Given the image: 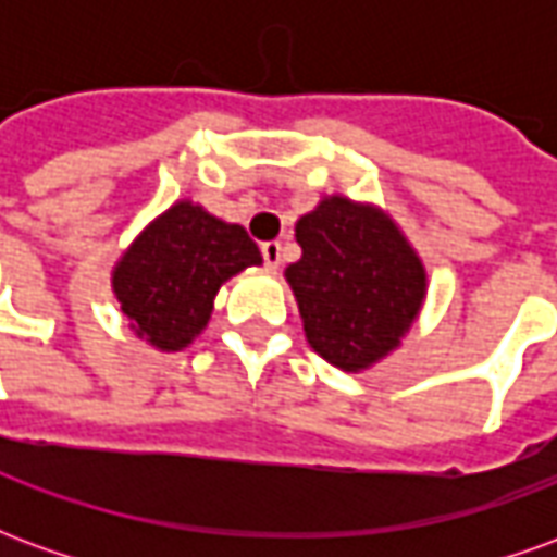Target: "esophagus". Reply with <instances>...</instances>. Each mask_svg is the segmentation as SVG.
<instances>
[{"label":"esophagus","mask_w":557,"mask_h":557,"mask_svg":"<svg viewBox=\"0 0 557 557\" xmlns=\"http://www.w3.org/2000/svg\"><path fill=\"white\" fill-rule=\"evenodd\" d=\"M262 259L271 271H277L283 265V244L280 242H265L262 244Z\"/></svg>","instance_id":"esophagus-1"}]
</instances>
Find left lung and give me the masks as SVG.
<instances>
[{"mask_svg": "<svg viewBox=\"0 0 557 557\" xmlns=\"http://www.w3.org/2000/svg\"><path fill=\"white\" fill-rule=\"evenodd\" d=\"M301 259L286 268L304 334L327 363L363 373L399 349L426 301V268L391 214L322 196L295 223Z\"/></svg>", "mask_w": 557, "mask_h": 557, "instance_id": "1", "label": "left lung"}]
</instances>
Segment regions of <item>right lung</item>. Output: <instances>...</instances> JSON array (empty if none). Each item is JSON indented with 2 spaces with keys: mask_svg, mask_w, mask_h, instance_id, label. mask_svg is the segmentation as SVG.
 Returning a JSON list of instances; mask_svg holds the SVG:
<instances>
[{
  "mask_svg": "<svg viewBox=\"0 0 557 557\" xmlns=\"http://www.w3.org/2000/svg\"><path fill=\"white\" fill-rule=\"evenodd\" d=\"M250 265L262 253L244 226L178 199L131 242L110 280L131 331L151 349L182 351L206 331L220 286Z\"/></svg>",
  "mask_w": 557,
  "mask_h": 557,
  "instance_id": "1",
  "label": "right lung"
}]
</instances>
